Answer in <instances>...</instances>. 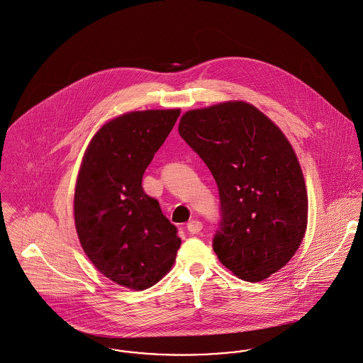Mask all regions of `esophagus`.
Segmentation results:
<instances>
[{"instance_id":"1","label":"esophagus","mask_w":363,"mask_h":363,"mask_svg":"<svg viewBox=\"0 0 363 363\" xmlns=\"http://www.w3.org/2000/svg\"><path fill=\"white\" fill-rule=\"evenodd\" d=\"M201 228H203V225H201L200 221H197V220H192V221H189L188 225H186V229H188L192 235L199 233V232L201 230Z\"/></svg>"}]
</instances>
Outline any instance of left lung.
<instances>
[{"mask_svg": "<svg viewBox=\"0 0 363 363\" xmlns=\"http://www.w3.org/2000/svg\"><path fill=\"white\" fill-rule=\"evenodd\" d=\"M178 133L218 186L213 249L221 264L246 281L278 272L300 247L308 220L303 171L279 127L238 101L185 113Z\"/></svg>", "mask_w": 363, "mask_h": 363, "instance_id": "left-lung-1", "label": "left lung"}]
</instances>
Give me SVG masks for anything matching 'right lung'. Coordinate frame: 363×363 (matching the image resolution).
Returning a JSON list of instances; mask_svg holds the SVG:
<instances>
[{
	"instance_id": "obj_1",
	"label": "right lung",
	"mask_w": 363,
	"mask_h": 363,
	"mask_svg": "<svg viewBox=\"0 0 363 363\" xmlns=\"http://www.w3.org/2000/svg\"><path fill=\"white\" fill-rule=\"evenodd\" d=\"M179 109L118 116L89 142L74 192L76 230L86 257L114 283L145 290L171 269L181 239L146 195L142 177Z\"/></svg>"
}]
</instances>
